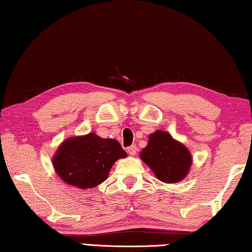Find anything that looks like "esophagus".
Listing matches in <instances>:
<instances>
[{
    "instance_id": "34e87169",
    "label": "esophagus",
    "mask_w": 252,
    "mask_h": 252,
    "mask_svg": "<svg viewBox=\"0 0 252 252\" xmlns=\"http://www.w3.org/2000/svg\"><path fill=\"white\" fill-rule=\"evenodd\" d=\"M136 151H138V148H136L135 144H132L131 147L127 148V152H129L130 156H135Z\"/></svg>"
}]
</instances>
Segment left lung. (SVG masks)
<instances>
[{
	"label": "left lung",
	"mask_w": 252,
	"mask_h": 252,
	"mask_svg": "<svg viewBox=\"0 0 252 252\" xmlns=\"http://www.w3.org/2000/svg\"><path fill=\"white\" fill-rule=\"evenodd\" d=\"M140 159L164 183H178L185 179L192 164V156L185 144L168 132L157 130L149 135Z\"/></svg>",
	"instance_id": "obj_1"
}]
</instances>
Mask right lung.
Returning <instances> with one entry per match:
<instances>
[{
    "mask_svg": "<svg viewBox=\"0 0 252 252\" xmlns=\"http://www.w3.org/2000/svg\"><path fill=\"white\" fill-rule=\"evenodd\" d=\"M127 155L114 139L94 132L65 139L52 158L54 171L61 180L78 189H90L108 179L114 162Z\"/></svg>",
    "mask_w": 252,
    "mask_h": 252,
    "instance_id": "1",
    "label": "right lung"
}]
</instances>
